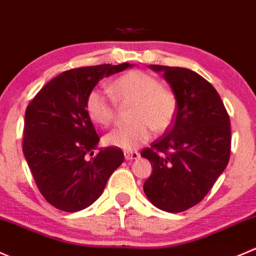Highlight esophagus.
Returning <instances> with one entry per match:
<instances>
[{
	"mask_svg": "<svg viewBox=\"0 0 256 256\" xmlns=\"http://www.w3.org/2000/svg\"><path fill=\"white\" fill-rule=\"evenodd\" d=\"M124 158L126 160H134L139 158V152H134V150H126L124 152Z\"/></svg>",
	"mask_w": 256,
	"mask_h": 256,
	"instance_id": "1",
	"label": "esophagus"
}]
</instances>
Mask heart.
<instances>
[{
	"mask_svg": "<svg viewBox=\"0 0 256 256\" xmlns=\"http://www.w3.org/2000/svg\"><path fill=\"white\" fill-rule=\"evenodd\" d=\"M110 92L118 101L136 104L133 110L136 122L114 128L104 138L110 146L136 149L152 138V129L158 133L164 132L175 117V94L162 88L158 78L144 71L134 70L123 74L113 81ZM112 96L102 88H94L90 92L86 110L92 122L107 127L114 120L117 104Z\"/></svg>",
	"mask_w": 256,
	"mask_h": 256,
	"instance_id": "1",
	"label": "heart"
}]
</instances>
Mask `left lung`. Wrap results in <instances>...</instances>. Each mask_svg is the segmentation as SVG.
I'll return each mask as SVG.
<instances>
[{
  "label": "left lung",
  "mask_w": 256,
  "mask_h": 256,
  "mask_svg": "<svg viewBox=\"0 0 256 256\" xmlns=\"http://www.w3.org/2000/svg\"><path fill=\"white\" fill-rule=\"evenodd\" d=\"M162 72L176 97L171 127L142 152L152 166L144 182L148 200L178 213L204 200L224 171L230 155V122L216 88L185 68L149 65Z\"/></svg>",
  "instance_id": "left-lung-1"
}]
</instances>
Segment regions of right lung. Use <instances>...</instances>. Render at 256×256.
I'll return each mask as SVG.
<instances>
[{
	"instance_id": "1",
	"label": "right lung",
	"mask_w": 256,
	"mask_h": 256,
	"mask_svg": "<svg viewBox=\"0 0 256 256\" xmlns=\"http://www.w3.org/2000/svg\"><path fill=\"white\" fill-rule=\"evenodd\" d=\"M132 66L123 62L64 71L28 104L23 154L40 194L58 210L78 212L91 206L124 160L116 146L92 156L100 136L86 110V100L100 80Z\"/></svg>"
}]
</instances>
